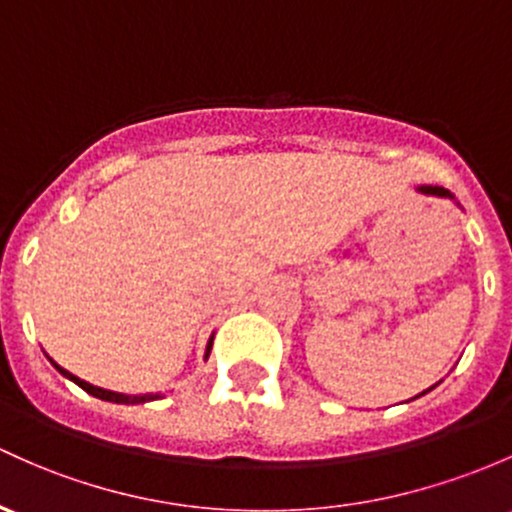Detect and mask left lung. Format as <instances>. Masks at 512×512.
Instances as JSON below:
<instances>
[{
	"mask_svg": "<svg viewBox=\"0 0 512 512\" xmlns=\"http://www.w3.org/2000/svg\"><path fill=\"white\" fill-rule=\"evenodd\" d=\"M420 192H425V195H437V197H452V192L439 188V185H422V188H417ZM427 393V390H425ZM422 393V395H425Z\"/></svg>",
	"mask_w": 512,
	"mask_h": 512,
	"instance_id": "obj_1",
	"label": "left lung"
}]
</instances>
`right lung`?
<instances>
[{"label":"right lung","mask_w":512,"mask_h":512,"mask_svg":"<svg viewBox=\"0 0 512 512\" xmlns=\"http://www.w3.org/2000/svg\"><path fill=\"white\" fill-rule=\"evenodd\" d=\"M210 351H212V339L210 342H207V351H205V359L207 356H210ZM48 359H51V356H48ZM51 364L58 368L60 373H63L65 378H70V381L73 383H78V386L85 390V393H90V395H95V398H100V400H107V403H122V405H136V403H148V400H156V398H161V395H153V393H146V395H124V393H114V390H104V388H97V386H92V383H87V381H82V378H78V376H73V373L70 371H65V368H60L56 361L51 359Z\"/></svg>","instance_id":"obj_1"}]
</instances>
